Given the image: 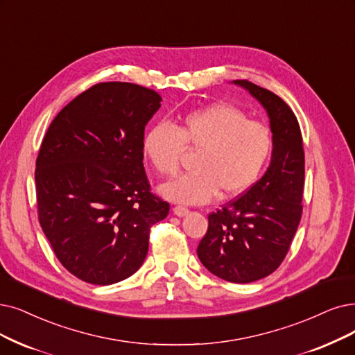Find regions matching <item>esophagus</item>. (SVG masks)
I'll return each instance as SVG.
<instances>
[{
    "label": "esophagus",
    "instance_id": "obj_1",
    "mask_svg": "<svg viewBox=\"0 0 355 355\" xmlns=\"http://www.w3.org/2000/svg\"><path fill=\"white\" fill-rule=\"evenodd\" d=\"M173 212L175 214L178 216V217H185L188 212H189V209L187 208V207H183V205H176L175 208H173Z\"/></svg>",
    "mask_w": 355,
    "mask_h": 355
}]
</instances>
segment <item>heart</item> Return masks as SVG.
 Wrapping results in <instances>:
<instances>
[{"instance_id":"obj_1","label":"heart","mask_w":355,"mask_h":355,"mask_svg":"<svg viewBox=\"0 0 355 355\" xmlns=\"http://www.w3.org/2000/svg\"><path fill=\"white\" fill-rule=\"evenodd\" d=\"M198 150L195 170L160 192L180 204H204L243 193L259 178L272 148L269 130L236 106L218 103L183 115L176 125L155 123L143 139L144 155L163 176L179 172L185 150Z\"/></svg>"}]
</instances>
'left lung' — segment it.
<instances>
[{
  "label": "left lung",
  "instance_id": "1",
  "mask_svg": "<svg viewBox=\"0 0 355 355\" xmlns=\"http://www.w3.org/2000/svg\"><path fill=\"white\" fill-rule=\"evenodd\" d=\"M234 83L266 109L272 159L248 192L211 212L196 253L209 272L246 284L272 274L290 250L303 212L304 150L299 121L279 96L248 80Z\"/></svg>",
  "mask_w": 355,
  "mask_h": 355
}]
</instances>
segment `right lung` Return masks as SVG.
Masks as SVG:
<instances>
[{"label":"right lung","mask_w":355,"mask_h":355,"mask_svg":"<svg viewBox=\"0 0 355 355\" xmlns=\"http://www.w3.org/2000/svg\"><path fill=\"white\" fill-rule=\"evenodd\" d=\"M157 92L132 83H98L55 116L40 144L37 217L68 272L96 286L135 274L150 229L170 205L151 192L143 159Z\"/></svg>","instance_id":"add662e5"}]
</instances>
